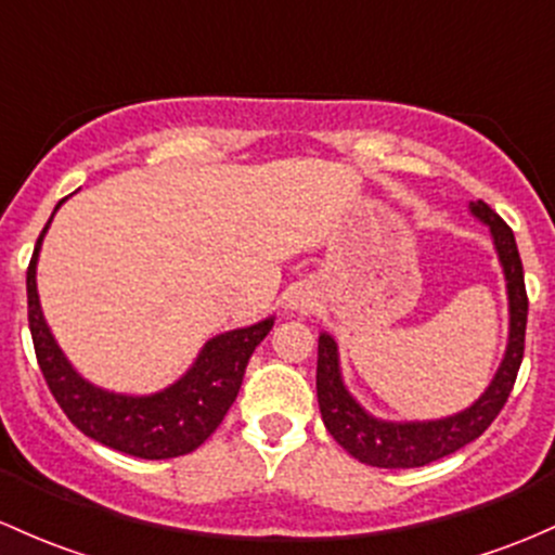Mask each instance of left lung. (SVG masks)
I'll use <instances>...</instances> for the list:
<instances>
[{"instance_id":"8db88e82","label":"left lung","mask_w":555,"mask_h":555,"mask_svg":"<svg viewBox=\"0 0 555 555\" xmlns=\"http://www.w3.org/2000/svg\"><path fill=\"white\" fill-rule=\"evenodd\" d=\"M470 212L489 225L503 262L505 282H508L511 300V337L503 364L487 393L460 415L430 420V423H385L366 415L353 396L348 393L337 364V346L330 335H319V361H317V396L322 420L332 439L346 449L359 463L372 468H420L434 460L457 452L470 444L492 425L500 410L508 401L518 366L524 359V337H527V287H524V266L518 255L516 236L511 225L489 207L487 202H470Z\"/></svg>"}]
</instances>
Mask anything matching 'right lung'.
Returning <instances> with one entry per match:
<instances>
[{
    "instance_id": "1",
    "label": "right lung",
    "mask_w": 555,
    "mask_h": 555,
    "mask_svg": "<svg viewBox=\"0 0 555 555\" xmlns=\"http://www.w3.org/2000/svg\"><path fill=\"white\" fill-rule=\"evenodd\" d=\"M47 225L39 233L31 262H28L26 293L34 353H37L50 393L81 434L116 452L143 460H167L194 452L215 434V428L223 423L225 412L236 401L249 356L271 332L273 319L212 337L189 375L180 377L162 393H108L81 380L44 324L37 295V255Z\"/></svg>"
}]
</instances>
